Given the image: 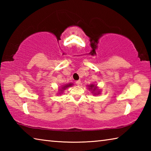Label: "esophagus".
I'll list each match as a JSON object with an SVG mask.
<instances>
[{
	"label": "esophagus",
	"instance_id": "1",
	"mask_svg": "<svg viewBox=\"0 0 151 151\" xmlns=\"http://www.w3.org/2000/svg\"><path fill=\"white\" fill-rule=\"evenodd\" d=\"M76 85H78V86L80 85V84H81V81H76Z\"/></svg>",
	"mask_w": 151,
	"mask_h": 151
}]
</instances>
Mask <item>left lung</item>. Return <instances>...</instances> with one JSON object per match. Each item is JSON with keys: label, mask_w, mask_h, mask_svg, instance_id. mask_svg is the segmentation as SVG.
I'll return each instance as SVG.
<instances>
[{"label": "left lung", "mask_w": 151, "mask_h": 151, "mask_svg": "<svg viewBox=\"0 0 151 151\" xmlns=\"http://www.w3.org/2000/svg\"><path fill=\"white\" fill-rule=\"evenodd\" d=\"M88 89H90V90H91V91H93V93H94V94H99V93H100V92H99V91L98 90V89H97V87H96V86H95V85H89L88 86Z\"/></svg>", "instance_id": "obj_1"}]
</instances>
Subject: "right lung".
<instances>
[{"label": "right lung", "mask_w": 151, "mask_h": 151, "mask_svg": "<svg viewBox=\"0 0 151 151\" xmlns=\"http://www.w3.org/2000/svg\"><path fill=\"white\" fill-rule=\"evenodd\" d=\"M73 85V84H71V83H70V84H68V85H65V86H63V87H62V88L61 89H60V94L62 93V92L65 90V89H66V88H68V87H69V86H71Z\"/></svg>", "instance_id": "obj_1"}]
</instances>
